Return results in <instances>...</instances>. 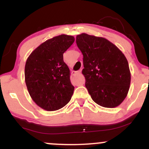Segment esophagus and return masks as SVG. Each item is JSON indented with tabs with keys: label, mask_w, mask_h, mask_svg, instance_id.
<instances>
[{
	"label": "esophagus",
	"mask_w": 149,
	"mask_h": 149,
	"mask_svg": "<svg viewBox=\"0 0 149 149\" xmlns=\"http://www.w3.org/2000/svg\"><path fill=\"white\" fill-rule=\"evenodd\" d=\"M80 73H81V69H80V70H78V71H74V72H73V75H76V74H80Z\"/></svg>",
	"instance_id": "1"
}]
</instances>
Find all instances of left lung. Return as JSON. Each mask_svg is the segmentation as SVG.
Segmentation results:
<instances>
[{
    "label": "left lung",
    "mask_w": 149,
    "mask_h": 149,
    "mask_svg": "<svg viewBox=\"0 0 149 149\" xmlns=\"http://www.w3.org/2000/svg\"><path fill=\"white\" fill-rule=\"evenodd\" d=\"M76 44L83 55L85 87L92 100L103 107L115 108L123 102L131 75L123 53L104 38L81 33Z\"/></svg>",
    "instance_id": "1"
}]
</instances>
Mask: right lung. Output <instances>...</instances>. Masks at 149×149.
<instances>
[{
	"label": "right lung",
	"instance_id": "1",
	"mask_svg": "<svg viewBox=\"0 0 149 149\" xmlns=\"http://www.w3.org/2000/svg\"><path fill=\"white\" fill-rule=\"evenodd\" d=\"M72 36H55L42 42L26 61L25 82L29 93L38 107L56 111L71 100L74 87L70 80V70L63 54L71 47Z\"/></svg>",
	"mask_w": 149,
	"mask_h": 149
}]
</instances>
